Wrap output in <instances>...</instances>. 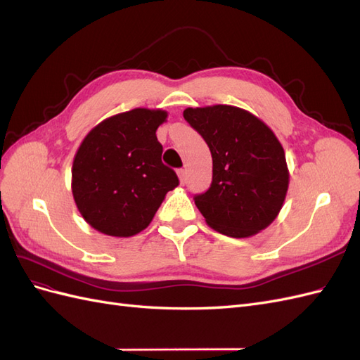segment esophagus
<instances>
[{
  "instance_id": "34e87169",
  "label": "esophagus",
  "mask_w": 360,
  "mask_h": 360,
  "mask_svg": "<svg viewBox=\"0 0 360 360\" xmlns=\"http://www.w3.org/2000/svg\"><path fill=\"white\" fill-rule=\"evenodd\" d=\"M177 176H179V180H180V184L186 183V169H179Z\"/></svg>"
}]
</instances>
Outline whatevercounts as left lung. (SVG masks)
<instances>
[{
    "label": "left lung",
    "instance_id": "8db88e82",
    "mask_svg": "<svg viewBox=\"0 0 360 360\" xmlns=\"http://www.w3.org/2000/svg\"><path fill=\"white\" fill-rule=\"evenodd\" d=\"M183 117L213 159L210 188L193 198L207 225L234 238L264 230L284 205L290 183L276 135L258 117L231 105L186 108Z\"/></svg>",
    "mask_w": 360,
    "mask_h": 360
}]
</instances>
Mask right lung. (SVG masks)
Returning <instances> with one entry per match:
<instances>
[{
    "mask_svg": "<svg viewBox=\"0 0 360 360\" xmlns=\"http://www.w3.org/2000/svg\"><path fill=\"white\" fill-rule=\"evenodd\" d=\"M162 110L135 108L94 126L76 151L72 193L94 230L132 237L150 225L165 195L179 186L177 174L160 160L156 130Z\"/></svg>",
    "mask_w": 360,
    "mask_h": 360,
    "instance_id": "obj_1",
    "label": "right lung"
}]
</instances>
